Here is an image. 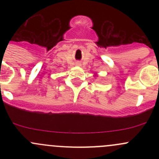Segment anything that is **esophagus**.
<instances>
[{"label":"esophagus","mask_w":159,"mask_h":159,"mask_svg":"<svg viewBox=\"0 0 159 159\" xmlns=\"http://www.w3.org/2000/svg\"><path fill=\"white\" fill-rule=\"evenodd\" d=\"M78 65H80V64H78Z\"/></svg>","instance_id":"esophagus-1"}]
</instances>
